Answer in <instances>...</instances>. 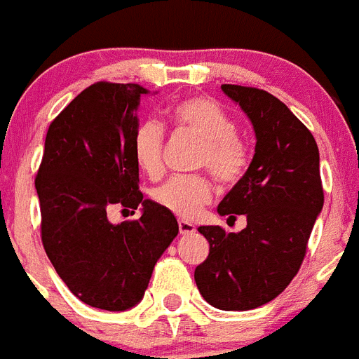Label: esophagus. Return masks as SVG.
<instances>
[{
  "instance_id": "34e87169",
  "label": "esophagus",
  "mask_w": 359,
  "mask_h": 359,
  "mask_svg": "<svg viewBox=\"0 0 359 359\" xmlns=\"http://www.w3.org/2000/svg\"><path fill=\"white\" fill-rule=\"evenodd\" d=\"M179 231L180 236H189L195 231V224L189 221H179Z\"/></svg>"
}]
</instances>
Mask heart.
Wrapping results in <instances>:
<instances>
[{
  "label": "heart",
  "instance_id": "1",
  "mask_svg": "<svg viewBox=\"0 0 359 359\" xmlns=\"http://www.w3.org/2000/svg\"><path fill=\"white\" fill-rule=\"evenodd\" d=\"M175 129L189 131L201 138L197 165L208 168L221 184H233L246 173L250 164V147L236 133V122L212 98L188 96L170 109ZM164 129L155 120L140 122L133 135V156L138 170L147 177L162 173ZM158 206L182 219H191L210 203L212 182L206 175H175L153 191Z\"/></svg>",
  "mask_w": 359,
  "mask_h": 359
}]
</instances>
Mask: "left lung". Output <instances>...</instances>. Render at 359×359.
<instances>
[{
    "mask_svg": "<svg viewBox=\"0 0 359 359\" xmlns=\"http://www.w3.org/2000/svg\"><path fill=\"white\" fill-rule=\"evenodd\" d=\"M254 126L255 155L243 179L217 206L221 215L246 217L228 233L198 226L210 243L195 268L204 299L221 310H252L277 297L299 272L310 231L323 208L319 151L306 126L263 89L224 83Z\"/></svg>",
    "mask_w": 359,
    "mask_h": 359,
    "instance_id": "obj_1",
    "label": "left lung"
}]
</instances>
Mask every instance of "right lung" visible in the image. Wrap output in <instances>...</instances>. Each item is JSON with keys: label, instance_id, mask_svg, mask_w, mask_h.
Listing matches in <instances>:
<instances>
[{"label": "right lung", "instance_id": "right-lung-1", "mask_svg": "<svg viewBox=\"0 0 359 359\" xmlns=\"http://www.w3.org/2000/svg\"><path fill=\"white\" fill-rule=\"evenodd\" d=\"M138 83L96 82L50 122L36 175L41 243L54 270L86 305L122 312L144 297L153 268L179 233L171 212L144 198L133 156ZM143 206L113 225V205Z\"/></svg>", "mask_w": 359, "mask_h": 359}]
</instances>
